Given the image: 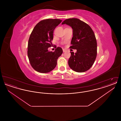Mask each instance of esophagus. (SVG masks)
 I'll return each mask as SVG.
<instances>
[{
	"mask_svg": "<svg viewBox=\"0 0 121 121\" xmlns=\"http://www.w3.org/2000/svg\"><path fill=\"white\" fill-rule=\"evenodd\" d=\"M63 52H66L67 50H66L65 49H63Z\"/></svg>",
	"mask_w": 121,
	"mask_h": 121,
	"instance_id": "34e87169",
	"label": "esophagus"
}]
</instances>
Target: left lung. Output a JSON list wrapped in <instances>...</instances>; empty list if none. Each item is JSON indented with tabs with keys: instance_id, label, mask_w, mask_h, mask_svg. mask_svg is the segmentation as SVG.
<instances>
[{
	"instance_id": "1",
	"label": "left lung",
	"mask_w": 121,
	"mask_h": 121,
	"mask_svg": "<svg viewBox=\"0 0 121 121\" xmlns=\"http://www.w3.org/2000/svg\"><path fill=\"white\" fill-rule=\"evenodd\" d=\"M62 24L69 25L73 30L70 48L77 49V52H71L68 61L70 68L76 72H86L92 66L97 54V40L92 29L76 18L67 19Z\"/></svg>"
}]
</instances>
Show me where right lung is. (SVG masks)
Segmentation results:
<instances>
[{
  "label": "right lung",
  "instance_id": "right-lung-1",
  "mask_svg": "<svg viewBox=\"0 0 121 121\" xmlns=\"http://www.w3.org/2000/svg\"><path fill=\"white\" fill-rule=\"evenodd\" d=\"M62 21L59 19L41 20L30 35L28 56L31 65L38 72L47 73L54 69L58 58L63 53L60 47L57 48L54 52L48 51V48L52 45L53 31Z\"/></svg>",
  "mask_w": 121,
  "mask_h": 121
}]
</instances>
